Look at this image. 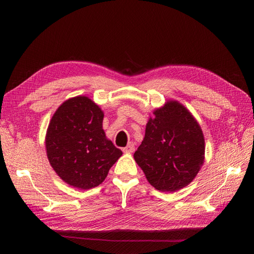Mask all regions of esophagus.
<instances>
[{
  "label": "esophagus",
  "instance_id": "34e87169",
  "mask_svg": "<svg viewBox=\"0 0 254 254\" xmlns=\"http://www.w3.org/2000/svg\"><path fill=\"white\" fill-rule=\"evenodd\" d=\"M123 151L124 152H127V153H131L134 151V144L133 143H128V145L126 146V147L123 148Z\"/></svg>",
  "mask_w": 254,
  "mask_h": 254
}]
</instances>
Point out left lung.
<instances>
[{
    "mask_svg": "<svg viewBox=\"0 0 254 254\" xmlns=\"http://www.w3.org/2000/svg\"><path fill=\"white\" fill-rule=\"evenodd\" d=\"M133 158L160 191H176L195 179L204 162V136L194 115L175 99L152 112Z\"/></svg>",
    "mask_w": 254,
    "mask_h": 254,
    "instance_id": "left-lung-1",
    "label": "left lung"
}]
</instances>
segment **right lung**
<instances>
[{"label":"right lung","instance_id":"1","mask_svg":"<svg viewBox=\"0 0 254 254\" xmlns=\"http://www.w3.org/2000/svg\"><path fill=\"white\" fill-rule=\"evenodd\" d=\"M104 111L88 96L71 97L53 114L45 149L53 170L68 186L89 190L99 186L123 155L106 136Z\"/></svg>","mask_w":254,"mask_h":254}]
</instances>
